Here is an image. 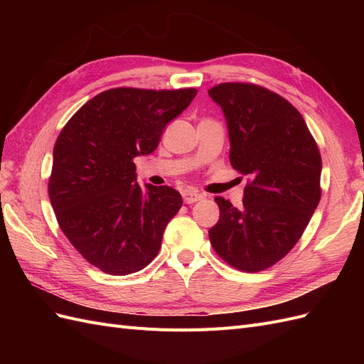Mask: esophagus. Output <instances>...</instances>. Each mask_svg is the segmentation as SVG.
Here are the masks:
<instances>
[{"label":"esophagus","mask_w":364,"mask_h":364,"mask_svg":"<svg viewBox=\"0 0 364 364\" xmlns=\"http://www.w3.org/2000/svg\"><path fill=\"white\" fill-rule=\"evenodd\" d=\"M182 197H183V202L188 203V205H190V203H196V202H199V200L203 199L202 194L196 193V191H191V190L183 191V193H182Z\"/></svg>","instance_id":"34e87169"}]
</instances>
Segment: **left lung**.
<instances>
[{
	"label": "left lung",
	"mask_w": 364,
	"mask_h": 364,
	"mask_svg": "<svg viewBox=\"0 0 364 364\" xmlns=\"http://www.w3.org/2000/svg\"><path fill=\"white\" fill-rule=\"evenodd\" d=\"M229 130V159L247 176L241 209L215 197L220 218L209 229L217 255L241 272L272 267L294 247L321 200L322 158L297 109L253 83L208 91Z\"/></svg>",
	"instance_id": "obj_1"
}]
</instances>
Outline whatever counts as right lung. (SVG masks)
<instances>
[{
    "mask_svg": "<svg viewBox=\"0 0 364 364\" xmlns=\"http://www.w3.org/2000/svg\"><path fill=\"white\" fill-rule=\"evenodd\" d=\"M197 90L114 87L77 111L53 150L48 196L62 232L105 273L142 270L158 255L182 197L171 186L136 182L134 159L159 144Z\"/></svg>",
    "mask_w": 364,
    "mask_h": 364,
    "instance_id": "obj_1",
    "label": "right lung"
}]
</instances>
